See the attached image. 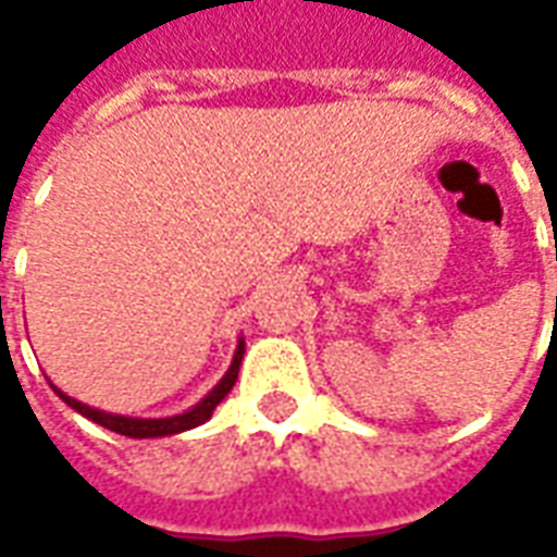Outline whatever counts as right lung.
Returning <instances> with one entry per match:
<instances>
[{"label":"right lung","mask_w":557,"mask_h":557,"mask_svg":"<svg viewBox=\"0 0 557 557\" xmlns=\"http://www.w3.org/2000/svg\"><path fill=\"white\" fill-rule=\"evenodd\" d=\"M242 358H244V339L238 343V349H235V358H232V367L230 373L220 379V385L208 394L199 406H194L190 411H184V414H175V418H158V420H143V418H125V414H107V411H98L91 409V406H83L77 403L74 397H67L62 394L59 387H55V394L65 399L67 406L74 411H79L83 418L95 420V423H101L107 430L119 432V435H131V438H160V435H175V432H184V430H194L199 423H206L211 418V411L218 409L223 397L230 394L232 385H235V379H238V367H242Z\"/></svg>","instance_id":"1"}]
</instances>
